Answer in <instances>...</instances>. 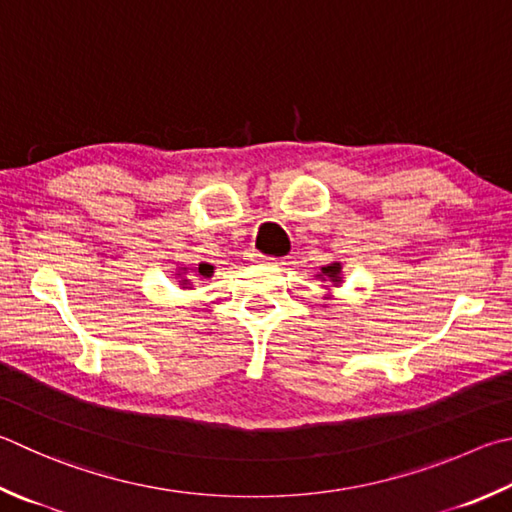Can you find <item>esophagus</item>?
<instances>
[{
    "label": "esophagus",
    "mask_w": 512,
    "mask_h": 512,
    "mask_svg": "<svg viewBox=\"0 0 512 512\" xmlns=\"http://www.w3.org/2000/svg\"><path fill=\"white\" fill-rule=\"evenodd\" d=\"M250 259H253V262H262V264H280V259H277V257H266V255H259V253H253V255H250Z\"/></svg>",
    "instance_id": "esophagus-1"
}]
</instances>
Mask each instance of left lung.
<instances>
[{
  "label": "left lung",
  "instance_id": "obj_1",
  "mask_svg": "<svg viewBox=\"0 0 512 512\" xmlns=\"http://www.w3.org/2000/svg\"><path fill=\"white\" fill-rule=\"evenodd\" d=\"M322 273H324V275H329L333 282H340V277H338V275H340V264H331V266H324V268H322Z\"/></svg>",
  "mask_w": 512,
  "mask_h": 512
}]
</instances>
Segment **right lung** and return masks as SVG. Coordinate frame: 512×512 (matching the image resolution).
<instances>
[{"mask_svg":"<svg viewBox=\"0 0 512 512\" xmlns=\"http://www.w3.org/2000/svg\"><path fill=\"white\" fill-rule=\"evenodd\" d=\"M201 277H210L212 275V266L210 264H199V271H197ZM183 282H188V280H183Z\"/></svg>","mask_w":512,"mask_h":512,"instance_id":"1","label":"right lung"}]
</instances>
